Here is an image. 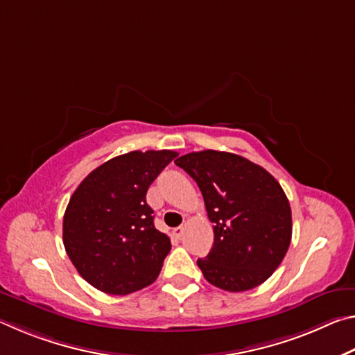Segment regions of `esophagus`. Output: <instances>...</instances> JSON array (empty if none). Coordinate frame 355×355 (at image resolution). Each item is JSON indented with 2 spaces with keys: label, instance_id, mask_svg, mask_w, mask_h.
I'll list each match as a JSON object with an SVG mask.
<instances>
[{
  "label": "esophagus",
  "instance_id": "1",
  "mask_svg": "<svg viewBox=\"0 0 355 355\" xmlns=\"http://www.w3.org/2000/svg\"><path fill=\"white\" fill-rule=\"evenodd\" d=\"M183 230H184V227H182V225L175 227V228H173V230H172L173 236H175V238H182V236H183Z\"/></svg>",
  "mask_w": 355,
  "mask_h": 355
}]
</instances>
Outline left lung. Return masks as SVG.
I'll return each instance as SVG.
<instances>
[{
  "mask_svg": "<svg viewBox=\"0 0 355 355\" xmlns=\"http://www.w3.org/2000/svg\"><path fill=\"white\" fill-rule=\"evenodd\" d=\"M175 164L196 180L214 228L213 249L197 264L220 290L239 293L261 285L291 243V208L271 173L243 156L202 150Z\"/></svg>",
  "mask_w": 355,
  "mask_h": 355,
  "instance_id": "left-lung-1",
  "label": "left lung"
}]
</instances>
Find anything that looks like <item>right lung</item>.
<instances>
[{
	"label": "right lung",
	"mask_w": 355,
	"mask_h": 355,
	"mask_svg": "<svg viewBox=\"0 0 355 355\" xmlns=\"http://www.w3.org/2000/svg\"><path fill=\"white\" fill-rule=\"evenodd\" d=\"M178 153L130 152L83 180L64 214L62 239L81 277L107 294H130L153 284L171 252L147 205L148 186Z\"/></svg>",
	"instance_id": "1"
}]
</instances>
